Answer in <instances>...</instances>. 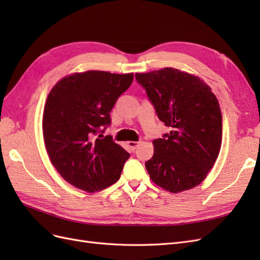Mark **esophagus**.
<instances>
[{
  "label": "esophagus",
  "instance_id": "esophagus-1",
  "mask_svg": "<svg viewBox=\"0 0 260 260\" xmlns=\"http://www.w3.org/2000/svg\"><path fill=\"white\" fill-rule=\"evenodd\" d=\"M139 143H140V142H136V141H130V142H128V146H129V148L131 149L132 152H135L136 148H137L138 145H139Z\"/></svg>",
  "mask_w": 260,
  "mask_h": 260
}]
</instances>
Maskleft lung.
Wrapping results in <instances>:
<instances>
[{
  "instance_id": "8db88e82",
  "label": "left lung",
  "mask_w": 260,
  "mask_h": 260,
  "mask_svg": "<svg viewBox=\"0 0 260 260\" xmlns=\"http://www.w3.org/2000/svg\"><path fill=\"white\" fill-rule=\"evenodd\" d=\"M157 116L171 130L153 141L145 162L153 182L171 193L201 184L214 166L222 141V116L210 86L176 68L136 74Z\"/></svg>"
}]
</instances>
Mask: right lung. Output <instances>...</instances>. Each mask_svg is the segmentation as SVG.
<instances>
[{
	"instance_id": "1",
	"label": "right lung",
	"mask_w": 260,
	"mask_h": 260,
	"mask_svg": "<svg viewBox=\"0 0 260 260\" xmlns=\"http://www.w3.org/2000/svg\"><path fill=\"white\" fill-rule=\"evenodd\" d=\"M133 81V74L101 70L68 75L55 84L45 101L42 130L46 153L60 177L93 193L120 178L129 153L112 137L95 139L109 113Z\"/></svg>"
}]
</instances>
